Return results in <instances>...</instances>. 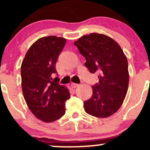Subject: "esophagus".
Listing matches in <instances>:
<instances>
[{
  "mask_svg": "<svg viewBox=\"0 0 150 150\" xmlns=\"http://www.w3.org/2000/svg\"><path fill=\"white\" fill-rule=\"evenodd\" d=\"M79 86V84H77V83H72L71 84V87H73V88H76L77 87H78Z\"/></svg>",
  "mask_w": 150,
  "mask_h": 150,
  "instance_id": "obj_1",
  "label": "esophagus"
}]
</instances>
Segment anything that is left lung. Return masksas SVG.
I'll list each match as a JSON object with an SVG mask.
<instances>
[{
  "instance_id": "1",
  "label": "left lung",
  "mask_w": 150,
  "mask_h": 150,
  "mask_svg": "<svg viewBox=\"0 0 150 150\" xmlns=\"http://www.w3.org/2000/svg\"><path fill=\"white\" fill-rule=\"evenodd\" d=\"M74 44L85 58L89 72L99 73V82L92 87V97L84 101L85 111L98 118L111 116L121 106L128 91L126 56L118 43L104 34H87Z\"/></svg>"
}]
</instances>
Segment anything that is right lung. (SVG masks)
Returning a JSON list of instances; mask_svg holds the SVG:
<instances>
[{
	"label": "right lung",
	"mask_w": 150,
	"mask_h": 150,
	"mask_svg": "<svg viewBox=\"0 0 150 150\" xmlns=\"http://www.w3.org/2000/svg\"><path fill=\"white\" fill-rule=\"evenodd\" d=\"M66 39L56 36L42 37L31 46L21 65L22 89L32 113L46 123L55 121L65 113L70 99L68 89L56 78V64Z\"/></svg>",
	"instance_id": "obj_1"
}]
</instances>
